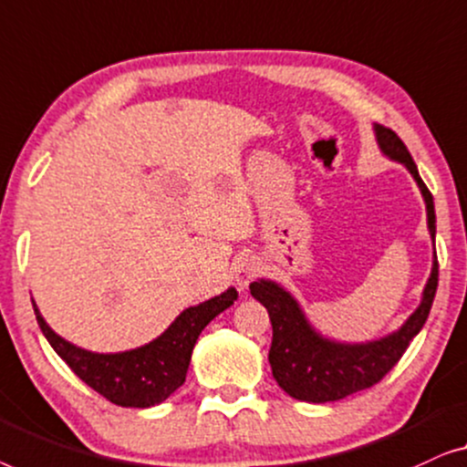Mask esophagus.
<instances>
[{
    "label": "esophagus",
    "mask_w": 467,
    "mask_h": 467,
    "mask_svg": "<svg viewBox=\"0 0 467 467\" xmlns=\"http://www.w3.org/2000/svg\"><path fill=\"white\" fill-rule=\"evenodd\" d=\"M258 273H260V262L255 258H241L239 262H234L233 275L239 287H247L249 281H252Z\"/></svg>",
    "instance_id": "esophagus-1"
}]
</instances>
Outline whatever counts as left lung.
<instances>
[{
  "label": "left lung",
  "mask_w": 467,
  "mask_h": 467,
  "mask_svg": "<svg viewBox=\"0 0 467 467\" xmlns=\"http://www.w3.org/2000/svg\"><path fill=\"white\" fill-rule=\"evenodd\" d=\"M374 133L383 152L389 159L402 162L421 188L428 205V226L431 239L436 236V212L433 196L419 175L415 161L404 141L383 124H374ZM438 287V258L433 255L431 275L423 290V300L406 324L389 337L366 345H343L319 337L308 324L298 302L275 281H254L249 285L252 296L266 306L273 324V343L268 362L273 377L281 389L302 402L324 404L343 400L351 393L377 385L393 366L400 362L410 340L428 319Z\"/></svg>",
  "instance_id": "8db88e82"
}]
</instances>
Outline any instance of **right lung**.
Here are the masks:
<instances>
[{
  "label": "right lung",
  "instance_id": "add662e5",
  "mask_svg": "<svg viewBox=\"0 0 467 467\" xmlns=\"http://www.w3.org/2000/svg\"><path fill=\"white\" fill-rule=\"evenodd\" d=\"M234 300L236 290L231 287L199 306H190L152 343L124 353L84 351L50 330L36 302L34 311L50 347L76 372V377H80L111 404L148 409L165 402L177 387L183 385L194 343L202 327L215 315L226 311Z\"/></svg>",
  "mask_w": 467,
  "mask_h": 467
}]
</instances>
